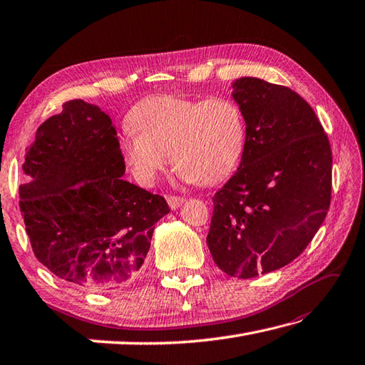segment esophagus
Segmentation results:
<instances>
[{
  "label": "esophagus",
  "mask_w": 365,
  "mask_h": 365,
  "mask_svg": "<svg viewBox=\"0 0 365 365\" xmlns=\"http://www.w3.org/2000/svg\"><path fill=\"white\" fill-rule=\"evenodd\" d=\"M168 206L172 207V210H178L182 203H184V198L182 197H168L167 198Z\"/></svg>",
  "instance_id": "1"
}]
</instances>
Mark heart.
Instances as JSON below:
<instances>
[{"instance_id": "b5f03b06", "label": "heart", "mask_w": 365, "mask_h": 365, "mask_svg": "<svg viewBox=\"0 0 365 365\" xmlns=\"http://www.w3.org/2000/svg\"><path fill=\"white\" fill-rule=\"evenodd\" d=\"M128 123L132 130L121 137L120 150L141 185L158 181L167 154L185 180L224 181L240 165L247 143L244 111L230 98L151 96L132 107Z\"/></svg>"}]
</instances>
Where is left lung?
Instances as JSON below:
<instances>
[{"label":"left lung","mask_w":365,"mask_h":365,"mask_svg":"<svg viewBox=\"0 0 365 365\" xmlns=\"http://www.w3.org/2000/svg\"><path fill=\"white\" fill-rule=\"evenodd\" d=\"M232 88L247 143L236 173L212 198L206 242L225 274L252 279L292 263L322 227L332 154L315 111L293 89L255 77Z\"/></svg>","instance_id":"left-lung-1"}]
</instances>
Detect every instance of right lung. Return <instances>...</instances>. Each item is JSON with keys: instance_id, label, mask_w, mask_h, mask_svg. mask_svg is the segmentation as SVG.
Segmentation results:
<instances>
[{"instance_id": "add662e5", "label": "right lung", "mask_w": 365, "mask_h": 365, "mask_svg": "<svg viewBox=\"0 0 365 365\" xmlns=\"http://www.w3.org/2000/svg\"><path fill=\"white\" fill-rule=\"evenodd\" d=\"M20 211L36 258L56 277L108 292L135 279L165 198L124 181L111 120L71 101L39 125L24 167Z\"/></svg>"}]
</instances>
